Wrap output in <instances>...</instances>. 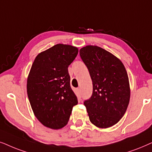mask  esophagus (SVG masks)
I'll list each match as a JSON object with an SVG mask.
<instances>
[{
  "label": "esophagus",
  "mask_w": 152,
  "mask_h": 152,
  "mask_svg": "<svg viewBox=\"0 0 152 152\" xmlns=\"http://www.w3.org/2000/svg\"><path fill=\"white\" fill-rule=\"evenodd\" d=\"M76 92H77V94H78V95H80V88H78V89H76Z\"/></svg>",
  "instance_id": "esophagus-1"
}]
</instances>
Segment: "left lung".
<instances>
[{
	"label": "left lung",
	"instance_id": "left-lung-1",
	"mask_svg": "<svg viewBox=\"0 0 152 152\" xmlns=\"http://www.w3.org/2000/svg\"><path fill=\"white\" fill-rule=\"evenodd\" d=\"M79 52L92 80V95L84 102L90 121L100 129L113 126L124 116L130 100L126 69L118 58L99 46L88 45Z\"/></svg>",
	"mask_w": 152,
	"mask_h": 152
}]
</instances>
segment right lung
I'll list each match as a JSON object with an SVG mask.
<instances>
[{
    "mask_svg": "<svg viewBox=\"0 0 152 152\" xmlns=\"http://www.w3.org/2000/svg\"><path fill=\"white\" fill-rule=\"evenodd\" d=\"M78 49L58 44L39 53L32 64L27 78V93L36 118L52 129L67 124L77 96L70 86L68 66Z\"/></svg>",
    "mask_w": 152,
    "mask_h": 152,
    "instance_id": "right-lung-1",
    "label": "right lung"
}]
</instances>
